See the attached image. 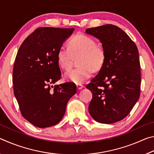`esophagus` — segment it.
I'll list each match as a JSON object with an SVG mask.
<instances>
[{
	"label": "esophagus",
	"instance_id": "esophagus-1",
	"mask_svg": "<svg viewBox=\"0 0 154 154\" xmlns=\"http://www.w3.org/2000/svg\"><path fill=\"white\" fill-rule=\"evenodd\" d=\"M83 88V85H82V84H77V90H82Z\"/></svg>",
	"mask_w": 154,
	"mask_h": 154
}]
</instances>
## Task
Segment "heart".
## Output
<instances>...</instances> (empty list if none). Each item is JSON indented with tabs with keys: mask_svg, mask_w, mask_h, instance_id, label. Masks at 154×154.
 <instances>
[{
	"mask_svg": "<svg viewBox=\"0 0 154 154\" xmlns=\"http://www.w3.org/2000/svg\"><path fill=\"white\" fill-rule=\"evenodd\" d=\"M78 59L79 67L67 72L65 79L81 84L92 77L93 70L100 71L105 64L106 54L102 45H96V41L90 36L79 34L72 36L68 42V48L61 47L57 51V61L64 71L72 66L74 58Z\"/></svg>",
	"mask_w": 154,
	"mask_h": 154,
	"instance_id": "1",
	"label": "heart"
}]
</instances>
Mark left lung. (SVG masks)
Listing matches in <instances>:
<instances>
[{"mask_svg": "<svg viewBox=\"0 0 154 154\" xmlns=\"http://www.w3.org/2000/svg\"><path fill=\"white\" fill-rule=\"evenodd\" d=\"M85 33L100 40L106 54L103 69L86 85L92 93L88 110L99 123L113 124L126 118L139 98V51L129 36L115 25L88 28Z\"/></svg>", "mask_w": 154, "mask_h": 154, "instance_id": "left-lung-1", "label": "left lung"}]
</instances>
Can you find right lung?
<instances>
[{
	"instance_id": "obj_1",
	"label": "right lung",
	"mask_w": 154,
	"mask_h": 154,
	"mask_svg": "<svg viewBox=\"0 0 154 154\" xmlns=\"http://www.w3.org/2000/svg\"><path fill=\"white\" fill-rule=\"evenodd\" d=\"M74 30L38 28L17 51L13 70L14 95L22 116L38 128L58 124L77 92L74 83L52 85L61 78L57 51Z\"/></svg>"
}]
</instances>
